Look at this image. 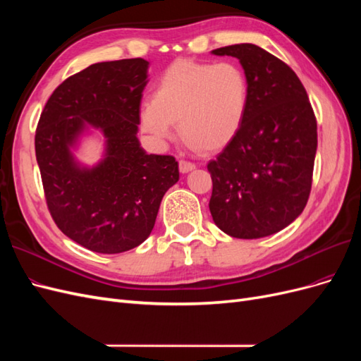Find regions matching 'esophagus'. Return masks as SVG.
I'll return each mask as SVG.
<instances>
[{"instance_id": "esophagus-1", "label": "esophagus", "mask_w": 361, "mask_h": 361, "mask_svg": "<svg viewBox=\"0 0 361 361\" xmlns=\"http://www.w3.org/2000/svg\"><path fill=\"white\" fill-rule=\"evenodd\" d=\"M194 169H195V164H192L190 161H183V159L179 161V170H180V173H188V171H191Z\"/></svg>"}]
</instances>
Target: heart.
Here are the masks:
<instances>
[{
    "label": "heart",
    "mask_w": 361,
    "mask_h": 361,
    "mask_svg": "<svg viewBox=\"0 0 361 361\" xmlns=\"http://www.w3.org/2000/svg\"><path fill=\"white\" fill-rule=\"evenodd\" d=\"M250 105V82L235 61L178 60L162 72L152 102L141 106L140 122L155 140L173 135L203 154L231 146L241 133Z\"/></svg>",
    "instance_id": "obj_1"
}]
</instances>
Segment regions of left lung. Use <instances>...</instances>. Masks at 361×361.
<instances>
[{
	"label": "left lung",
	"mask_w": 361,
	"mask_h": 361,
	"mask_svg": "<svg viewBox=\"0 0 361 361\" xmlns=\"http://www.w3.org/2000/svg\"><path fill=\"white\" fill-rule=\"evenodd\" d=\"M212 54L238 59L250 82L241 133L207 164L212 220L233 238H265L289 226L307 204L316 117L297 73L268 51L239 43Z\"/></svg>",
	"instance_id": "left-lung-1"
}]
</instances>
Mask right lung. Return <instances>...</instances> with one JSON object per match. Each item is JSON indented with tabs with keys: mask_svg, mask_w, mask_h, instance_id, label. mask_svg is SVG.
Masks as SVG:
<instances>
[{
	"mask_svg": "<svg viewBox=\"0 0 361 361\" xmlns=\"http://www.w3.org/2000/svg\"><path fill=\"white\" fill-rule=\"evenodd\" d=\"M149 61L92 64L63 81L40 114L36 158L48 209L60 231L96 253L138 247L155 226L159 204L179 180L178 161L147 155L137 138ZM90 128L106 140L93 168L71 150Z\"/></svg>",
	"mask_w": 361,
	"mask_h": 361,
	"instance_id": "right-lung-1",
	"label": "right lung"
}]
</instances>
